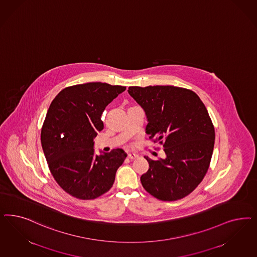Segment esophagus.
I'll return each mask as SVG.
<instances>
[{
    "mask_svg": "<svg viewBox=\"0 0 257 257\" xmlns=\"http://www.w3.org/2000/svg\"><path fill=\"white\" fill-rule=\"evenodd\" d=\"M127 158L128 159H131V160H134V159H137V158H139V155L138 154H135V153H128V155H127Z\"/></svg>",
    "mask_w": 257,
    "mask_h": 257,
    "instance_id": "obj_1",
    "label": "esophagus"
}]
</instances>
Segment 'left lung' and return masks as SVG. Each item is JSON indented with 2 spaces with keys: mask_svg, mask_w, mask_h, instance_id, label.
<instances>
[{
  "mask_svg": "<svg viewBox=\"0 0 257 257\" xmlns=\"http://www.w3.org/2000/svg\"><path fill=\"white\" fill-rule=\"evenodd\" d=\"M130 95L144 109L146 133L163 144L165 159L149 162L143 187L165 201L181 199L207 172L215 145V128L207 109L194 91L174 86H133Z\"/></svg>",
  "mask_w": 257,
  "mask_h": 257,
  "instance_id": "obj_1",
  "label": "left lung"
}]
</instances>
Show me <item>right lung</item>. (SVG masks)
I'll return each instance as SVG.
<instances>
[{
  "instance_id": "1",
  "label": "right lung",
  "mask_w": 257,
  "mask_h": 257,
  "mask_svg": "<svg viewBox=\"0 0 257 257\" xmlns=\"http://www.w3.org/2000/svg\"><path fill=\"white\" fill-rule=\"evenodd\" d=\"M125 87L90 82L67 87L52 101L42 125V147L50 171L71 196L93 199L108 192L126 153L116 149L94 154L104 128L101 115Z\"/></svg>"
}]
</instances>
